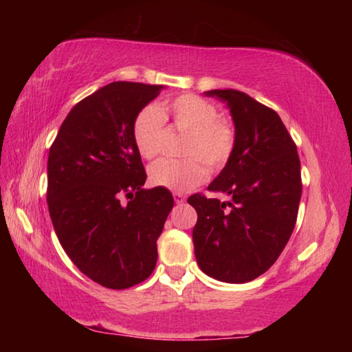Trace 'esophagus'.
Masks as SVG:
<instances>
[{
  "label": "esophagus",
  "mask_w": 352,
  "mask_h": 352,
  "mask_svg": "<svg viewBox=\"0 0 352 352\" xmlns=\"http://www.w3.org/2000/svg\"><path fill=\"white\" fill-rule=\"evenodd\" d=\"M174 200H175V204L182 205V204H184V201H186V195L182 194V192H174Z\"/></svg>",
  "instance_id": "1"
}]
</instances>
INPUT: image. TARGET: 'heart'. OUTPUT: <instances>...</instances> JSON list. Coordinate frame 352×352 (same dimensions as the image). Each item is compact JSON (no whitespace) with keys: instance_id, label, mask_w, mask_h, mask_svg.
Wrapping results in <instances>:
<instances>
[{"instance_id":"b5f03b06","label":"heart","mask_w":352,"mask_h":352,"mask_svg":"<svg viewBox=\"0 0 352 352\" xmlns=\"http://www.w3.org/2000/svg\"><path fill=\"white\" fill-rule=\"evenodd\" d=\"M164 116L182 133L183 160H160L148 169L155 186L186 192L204 183L210 170H220L230 163L236 148V130L228 119L220 118L217 107L195 94H180L160 105ZM166 138L164 119L153 105L136 113L132 140L142 158L153 160L163 152ZM208 165L206 166V164Z\"/></svg>"}]
</instances>
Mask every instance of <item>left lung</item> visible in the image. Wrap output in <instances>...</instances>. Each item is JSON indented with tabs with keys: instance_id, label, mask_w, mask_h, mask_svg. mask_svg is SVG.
Returning a JSON list of instances; mask_svg holds the SVG:
<instances>
[{
	"instance_id": "8db88e82",
	"label": "left lung",
	"mask_w": 352,
	"mask_h": 352,
	"mask_svg": "<svg viewBox=\"0 0 352 352\" xmlns=\"http://www.w3.org/2000/svg\"><path fill=\"white\" fill-rule=\"evenodd\" d=\"M230 107L236 148L208 190L228 201L194 194L195 259L208 276L248 283L275 264L295 228L301 199L296 144L275 110L237 90H211Z\"/></svg>"
}]
</instances>
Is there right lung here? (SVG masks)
Instances as JSON below:
<instances>
[{
	"mask_svg": "<svg viewBox=\"0 0 352 352\" xmlns=\"http://www.w3.org/2000/svg\"><path fill=\"white\" fill-rule=\"evenodd\" d=\"M162 85L113 82L77 102L47 157L46 200L56 234L83 275L122 290L151 276L174 206L168 189H142L132 140L136 113Z\"/></svg>",
	"mask_w": 352,
	"mask_h": 352,
	"instance_id": "right-lung-1",
	"label": "right lung"
}]
</instances>
